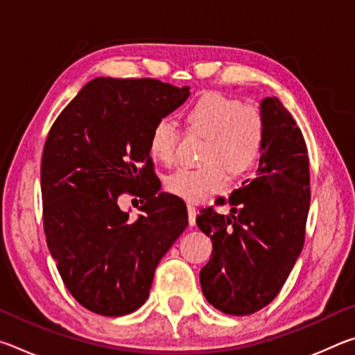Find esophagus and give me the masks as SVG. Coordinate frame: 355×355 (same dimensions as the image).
<instances>
[{
  "instance_id": "1",
  "label": "esophagus",
  "mask_w": 355,
  "mask_h": 355,
  "mask_svg": "<svg viewBox=\"0 0 355 355\" xmlns=\"http://www.w3.org/2000/svg\"><path fill=\"white\" fill-rule=\"evenodd\" d=\"M196 214H197V209L194 205H188V218H189V225H194L196 224Z\"/></svg>"
}]
</instances>
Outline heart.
<instances>
[{"instance_id":"obj_1","label":"heart","mask_w":355,"mask_h":355,"mask_svg":"<svg viewBox=\"0 0 355 355\" xmlns=\"http://www.w3.org/2000/svg\"><path fill=\"white\" fill-rule=\"evenodd\" d=\"M186 123L191 130L207 136L202 161L196 169H178L167 175L164 188L186 202H202L225 188L228 171L248 172L260 158L264 144V122L254 106H241V101L209 92L186 111ZM178 131L169 120H159L150 133L148 152L163 164L175 159Z\"/></svg>"}]
</instances>
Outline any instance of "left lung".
<instances>
[{"mask_svg": "<svg viewBox=\"0 0 355 355\" xmlns=\"http://www.w3.org/2000/svg\"><path fill=\"white\" fill-rule=\"evenodd\" d=\"M260 114L264 144L254 178L228 197L230 213L203 208L196 219L213 243L200 271L203 296L236 316L277 296L302 252L310 208L307 146L296 120L277 97L263 98Z\"/></svg>", "mask_w": 355, "mask_h": 355, "instance_id": "1", "label": "left lung"}]
</instances>
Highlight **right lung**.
I'll return each mask as SVG.
<instances>
[{
  "mask_svg": "<svg viewBox=\"0 0 355 355\" xmlns=\"http://www.w3.org/2000/svg\"><path fill=\"white\" fill-rule=\"evenodd\" d=\"M189 94L150 78L100 76L48 133L40 167L46 244L64 285L94 313L139 309L159 260L188 227L184 202L159 192L148 139ZM127 190L146 200L133 223L116 205Z\"/></svg>",
  "mask_w": 355,
  "mask_h": 355,
  "instance_id": "right-lung-1",
  "label": "right lung"
}]
</instances>
